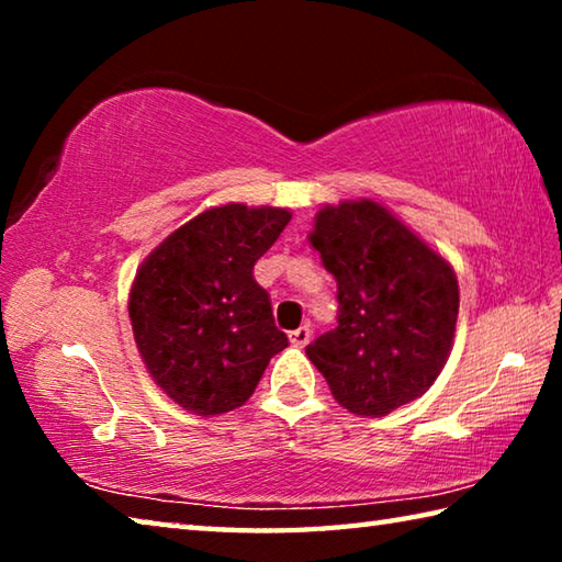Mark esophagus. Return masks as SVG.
<instances>
[{
    "label": "esophagus",
    "mask_w": 562,
    "mask_h": 562,
    "mask_svg": "<svg viewBox=\"0 0 562 562\" xmlns=\"http://www.w3.org/2000/svg\"><path fill=\"white\" fill-rule=\"evenodd\" d=\"M310 337H312V329L304 325V327H297L294 331H290V341H292V347H304L310 341Z\"/></svg>",
    "instance_id": "esophagus-1"
}]
</instances>
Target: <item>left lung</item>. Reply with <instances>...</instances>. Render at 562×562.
Returning <instances> with one entry per match:
<instances>
[{
	"mask_svg": "<svg viewBox=\"0 0 562 562\" xmlns=\"http://www.w3.org/2000/svg\"><path fill=\"white\" fill-rule=\"evenodd\" d=\"M310 243L337 280V327L304 349L331 396L357 416L414 402L451 355V265L374 201L325 205Z\"/></svg>",
	"mask_w": 562,
	"mask_h": 562,
	"instance_id": "obj_1",
	"label": "left lung"
}]
</instances>
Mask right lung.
Segmentation results:
<instances>
[{"label":"right lung","mask_w":562,"mask_h":562,"mask_svg":"<svg viewBox=\"0 0 562 562\" xmlns=\"http://www.w3.org/2000/svg\"><path fill=\"white\" fill-rule=\"evenodd\" d=\"M290 217L270 205L211 207L138 268L128 297L133 337L154 382L188 412L215 416L243 406L288 347L252 268Z\"/></svg>","instance_id":"add662e5"}]
</instances>
